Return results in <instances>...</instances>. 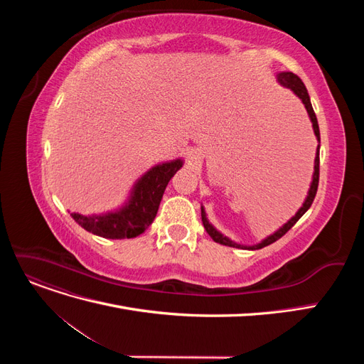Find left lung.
I'll return each mask as SVG.
<instances>
[{
	"label": "left lung",
	"instance_id": "1",
	"mask_svg": "<svg viewBox=\"0 0 364 364\" xmlns=\"http://www.w3.org/2000/svg\"><path fill=\"white\" fill-rule=\"evenodd\" d=\"M278 80H279V83H281V85H284L285 87H289V90H291L297 97L301 98L302 103H304V105H305V107H306V112H308V115H310V118H311V123H313V129H314V134H316V136H317V141L321 142V132H318L317 118H316V114H314V111H313V106H311V102H310V95H308V91H306V87H305L304 82H302V80L299 79V77H297L296 74H293V73H281V74H278ZM318 162H321V159H318V147H317L316 161H314V174H313L311 188H310V193H308V197H306V200H305L304 206L299 209V211H297V214L290 220L289 223H285V225L278 230V232H274L273 235L267 237L266 240L261 241L259 245L246 247V246H240V245L232 243V241H230L229 238H226V237H223V235L220 234V232H217V230H215L211 225H209V222L206 220V215H205L203 208H202V222H203V226H205V229H206V232L209 234V237H211V238L215 241V243H220V245H223V246H229V247H241V249L245 247V249H252V250H255V249L266 247V246H269V245L274 243V241L279 240L282 235L287 234L289 230L296 225L297 220H299V218H301V217L308 211V208L311 206V203H313V200H314V197H316V193H317V186H318Z\"/></svg>",
	"mask_w": 364,
	"mask_h": 364
}]
</instances>
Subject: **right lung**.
I'll return each instance as SVG.
<instances>
[{"label": "right lung", "mask_w": 364, "mask_h": 364, "mask_svg": "<svg viewBox=\"0 0 364 364\" xmlns=\"http://www.w3.org/2000/svg\"><path fill=\"white\" fill-rule=\"evenodd\" d=\"M181 167L182 161L178 159L151 168L138 181L130 202L118 213L97 217L71 214V217L87 232L98 237L111 240L135 238L155 220L164 191Z\"/></svg>", "instance_id": "add662e5"}]
</instances>
